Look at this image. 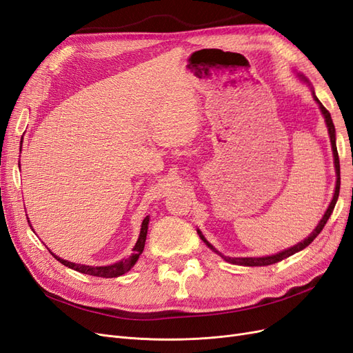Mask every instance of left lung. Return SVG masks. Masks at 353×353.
<instances>
[{
	"label": "left lung",
	"instance_id": "1",
	"mask_svg": "<svg viewBox=\"0 0 353 353\" xmlns=\"http://www.w3.org/2000/svg\"><path fill=\"white\" fill-rule=\"evenodd\" d=\"M298 77L301 79V81H302L303 83H306V85L310 86L311 92H312V98H314V101L318 104V108H320L321 114H323V117H324L325 126H327V130H328V136H330V142H332V151H333V160H334V170H336V188H334L333 199H332V202H330V205H328L327 211L324 212L323 219H321L320 221H318V224H316V227L314 229V232H312L308 237H305L302 242H299V243H296V245H293L292 248L283 249L281 252H277V254H274V255H267V256H239V258L225 256V255H223L221 252H219L217 249H215V248L207 241L205 236L202 234V232L198 229L196 232H198V234H199V237H201V241H202L203 243H205V245L211 249V251H214L215 254H219L224 261H227V263H230V264H237V265H243V267H264V265L276 264V263H279V261H283L284 258H289L290 255L302 251V249H305L310 243H312L314 239L321 233V230L324 229V225H325L327 220L330 219V215H332V212H333V210H334V205H336V202H337L339 192H340V161H339V154H337V146H336V129H334V124H333L332 116H330V112H328V111L325 110V107L321 104L320 99L316 98V95H315V92H314V88H312V85L310 83L308 79H306V77H305L303 74H301V73H298Z\"/></svg>",
	"mask_w": 353,
	"mask_h": 353
}]
</instances>
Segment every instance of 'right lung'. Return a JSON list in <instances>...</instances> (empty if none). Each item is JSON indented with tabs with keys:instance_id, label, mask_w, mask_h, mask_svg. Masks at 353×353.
<instances>
[{
	"instance_id": "right-lung-1",
	"label": "right lung",
	"mask_w": 353,
	"mask_h": 353,
	"mask_svg": "<svg viewBox=\"0 0 353 353\" xmlns=\"http://www.w3.org/2000/svg\"><path fill=\"white\" fill-rule=\"evenodd\" d=\"M23 139V138H21ZM21 151V148H20ZM29 221V219H28ZM30 224V221H29ZM148 224H150V215H146V217L143 219L142 221V225H141V233H139V237L138 241H136V245L133 246V254L129 256V258H123L121 261H117V263L114 264H110V265H101V267H94V265H83V264H76V263H70V261L67 259H63L60 256H57L55 254L51 252V255L60 261V263L65 267H69L72 270H76L79 272H83V274H89V276H97V277H105V279H112V277H119V276H123L126 274L128 271H130L133 268V265L138 263V259L141 256V254L143 252V248H145V241H146V233H148ZM32 227V224H30ZM33 230V227H32Z\"/></svg>"
}]
</instances>
